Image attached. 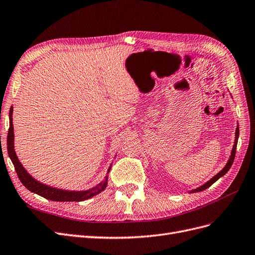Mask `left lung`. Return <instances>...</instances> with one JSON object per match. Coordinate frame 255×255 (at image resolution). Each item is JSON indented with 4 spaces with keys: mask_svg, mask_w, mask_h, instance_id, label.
Segmentation results:
<instances>
[{
    "mask_svg": "<svg viewBox=\"0 0 255 255\" xmlns=\"http://www.w3.org/2000/svg\"><path fill=\"white\" fill-rule=\"evenodd\" d=\"M239 136H240V128H236V133H235V142H234V146H233V150H232V153H231V156H230V159H229V161H228V163H227V165L225 166V168L219 172L217 175H215V176L210 180V181H208L207 183H205L204 186H201V187H199V188H197V189H195V190H193L192 192L194 193V192H200V191H204V190H206V189H208L209 187H211L212 184L217 180V179H219L221 178L222 176H224V175L230 170V168H231V165H232V163H233V161H234V158H235V153H236V145H238V140H239Z\"/></svg>",
    "mask_w": 255,
    "mask_h": 255,
    "instance_id": "left-lung-1",
    "label": "left lung"
}]
</instances>
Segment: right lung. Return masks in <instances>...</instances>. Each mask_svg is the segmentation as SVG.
Segmentation results:
<instances>
[{
	"label": "right lung",
	"mask_w": 255,
	"mask_h": 255,
	"mask_svg": "<svg viewBox=\"0 0 255 255\" xmlns=\"http://www.w3.org/2000/svg\"><path fill=\"white\" fill-rule=\"evenodd\" d=\"M12 109H10L9 112V128H8V135H7V151L8 155H9L10 159L14 165V170L17 174V177L21 180V182L24 184L26 189H28L30 192L36 193V194L47 198L49 200L54 201H82L85 199H89L95 195L99 194L105 188H107L108 184V177L99 183L97 187L93 188L87 191L82 192H73V191H65V190H60L56 188H51L46 184L41 183L33 179L30 175L26 172V170L23 168V165L17 159V157L13 150V127H12ZM110 172V170H109Z\"/></svg>",
	"instance_id": "1"
}]
</instances>
